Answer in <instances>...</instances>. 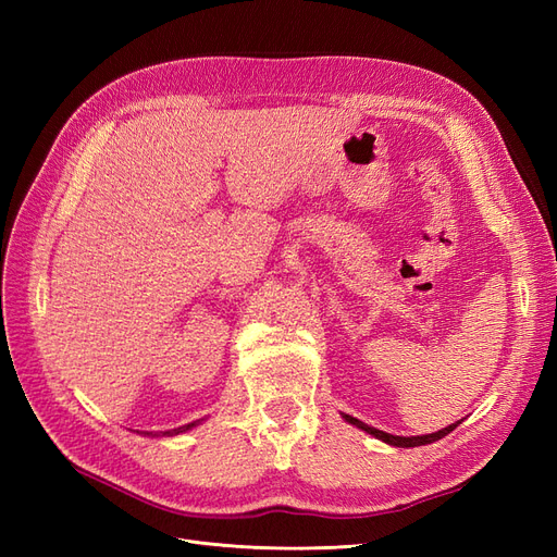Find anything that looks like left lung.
<instances>
[{"instance_id":"1","label":"left lung","mask_w":557,"mask_h":557,"mask_svg":"<svg viewBox=\"0 0 557 557\" xmlns=\"http://www.w3.org/2000/svg\"><path fill=\"white\" fill-rule=\"evenodd\" d=\"M350 425H356V428H360V430H364V432H369V434H374L376 440H381V442H385V444H391V446H399V448H411V446H425V444H432V442H436V440H442V436H446L448 432H453L455 428H458V423L455 425H448V428H444V430H440V432H432V434H423V436H395V434H387V432H381V430H376V428H369V425H364L362 420H358V418H352V416H344Z\"/></svg>"}]
</instances>
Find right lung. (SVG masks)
I'll list each match as a JSON object with an SVG mask.
<instances>
[{"mask_svg":"<svg viewBox=\"0 0 557 557\" xmlns=\"http://www.w3.org/2000/svg\"><path fill=\"white\" fill-rule=\"evenodd\" d=\"M197 425V420L195 423H188V425H181V428H176V430H170V432H164V434H181V432H185V430H190V428H195ZM148 434V432H146Z\"/></svg>","mask_w":557,"mask_h":557,"instance_id":"add662e5","label":"right lung"}]
</instances>
